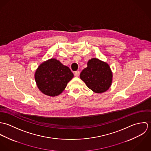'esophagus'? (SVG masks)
Instances as JSON below:
<instances>
[{"label":"esophagus","mask_w":151,"mask_h":151,"mask_svg":"<svg viewBox=\"0 0 151 151\" xmlns=\"http://www.w3.org/2000/svg\"><path fill=\"white\" fill-rule=\"evenodd\" d=\"M80 73L79 71H76L74 72V76L76 77H78L80 76Z\"/></svg>","instance_id":"obj_1"}]
</instances>
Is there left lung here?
Segmentation results:
<instances>
[{"label": "left lung", "instance_id": "left-lung-1", "mask_svg": "<svg viewBox=\"0 0 151 151\" xmlns=\"http://www.w3.org/2000/svg\"><path fill=\"white\" fill-rule=\"evenodd\" d=\"M80 77L86 86L97 93L108 91L113 80V73L109 65L95 58L88 61L87 67L81 71Z\"/></svg>", "mask_w": 151, "mask_h": 151}]
</instances>
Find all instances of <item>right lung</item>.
I'll return each instance as SVG.
<instances>
[{
  "label": "right lung",
  "instance_id": "1",
  "mask_svg": "<svg viewBox=\"0 0 151 151\" xmlns=\"http://www.w3.org/2000/svg\"><path fill=\"white\" fill-rule=\"evenodd\" d=\"M34 77L37 86L42 93L55 96L63 92L74 74L69 67L53 58L40 65Z\"/></svg>",
  "mask_w": 151,
  "mask_h": 151
}]
</instances>
